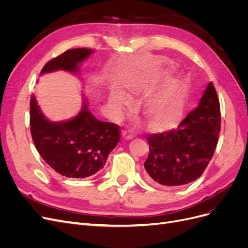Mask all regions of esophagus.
<instances>
[{"label": "esophagus", "instance_id": "obj_1", "mask_svg": "<svg viewBox=\"0 0 248 248\" xmlns=\"http://www.w3.org/2000/svg\"><path fill=\"white\" fill-rule=\"evenodd\" d=\"M122 138L125 140H132L134 138V134L131 133V131H127V130H124L122 132Z\"/></svg>", "mask_w": 248, "mask_h": 248}]
</instances>
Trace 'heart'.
Returning <instances> with one entry per match:
<instances>
[{"mask_svg": "<svg viewBox=\"0 0 248 248\" xmlns=\"http://www.w3.org/2000/svg\"><path fill=\"white\" fill-rule=\"evenodd\" d=\"M185 101V87L183 80L178 76H170L164 80L161 88L147 102L146 112L154 121L170 123L181 114ZM124 103V97L119 93H112L110 104L119 108Z\"/></svg>", "mask_w": 248, "mask_h": 248, "instance_id": "1", "label": "heart"}]
</instances>
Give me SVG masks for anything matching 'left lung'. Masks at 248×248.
Segmentation results:
<instances>
[{
  "label": "left lung",
  "instance_id": "8db88e82",
  "mask_svg": "<svg viewBox=\"0 0 248 248\" xmlns=\"http://www.w3.org/2000/svg\"><path fill=\"white\" fill-rule=\"evenodd\" d=\"M220 132V106L216 90L209 82L197 108L178 128L148 138L145 169L152 182L181 186L202 176L211 160Z\"/></svg>",
  "mask_w": 248,
  "mask_h": 248
}]
</instances>
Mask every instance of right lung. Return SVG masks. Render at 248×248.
Instances as JSON below:
<instances>
[{
    "label": "right lung",
    "mask_w": 248,
    "mask_h": 248,
    "mask_svg": "<svg viewBox=\"0 0 248 248\" xmlns=\"http://www.w3.org/2000/svg\"><path fill=\"white\" fill-rule=\"evenodd\" d=\"M92 54L89 48L68 49L47 62L41 74L57 70L78 73L80 63ZM30 125L40 156L51 169L69 178H87L103 169L108 154L120 140L119 126L96 119L86 101L74 118L51 122L42 114L32 95Z\"/></svg>",
    "instance_id": "obj_1"
}]
</instances>
